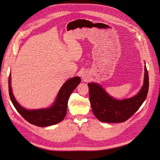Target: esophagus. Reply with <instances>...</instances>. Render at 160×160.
Here are the masks:
<instances>
[{
    "mask_svg": "<svg viewBox=\"0 0 160 160\" xmlns=\"http://www.w3.org/2000/svg\"><path fill=\"white\" fill-rule=\"evenodd\" d=\"M82 79L83 81H88V78H89L87 72H83L82 75Z\"/></svg>",
    "mask_w": 160,
    "mask_h": 160,
    "instance_id": "esophagus-1",
    "label": "esophagus"
}]
</instances>
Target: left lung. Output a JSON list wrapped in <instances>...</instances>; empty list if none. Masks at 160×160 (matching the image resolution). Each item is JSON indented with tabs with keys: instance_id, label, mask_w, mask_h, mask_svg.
<instances>
[{
	"instance_id": "obj_1",
	"label": "left lung",
	"mask_w": 160,
	"mask_h": 160,
	"mask_svg": "<svg viewBox=\"0 0 160 160\" xmlns=\"http://www.w3.org/2000/svg\"><path fill=\"white\" fill-rule=\"evenodd\" d=\"M144 83L139 93L125 100H115L110 97L102 87L95 83H88L89 97L92 111L100 121L105 123H123L140 108L148 92L149 77L145 66Z\"/></svg>"
}]
</instances>
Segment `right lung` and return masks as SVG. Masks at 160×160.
I'll return each mask as SVG.
<instances>
[{
    "instance_id": "obj_1",
    "label": "right lung",
    "mask_w": 160,
    "mask_h": 160,
    "mask_svg": "<svg viewBox=\"0 0 160 160\" xmlns=\"http://www.w3.org/2000/svg\"><path fill=\"white\" fill-rule=\"evenodd\" d=\"M80 82L81 79L78 77L67 80L60 88L53 106L47 109L27 110L22 107L12 94L10 76L8 77V93L15 109L26 121L35 126L48 127L57 124L64 119L67 114L68 98Z\"/></svg>"
}]
</instances>
